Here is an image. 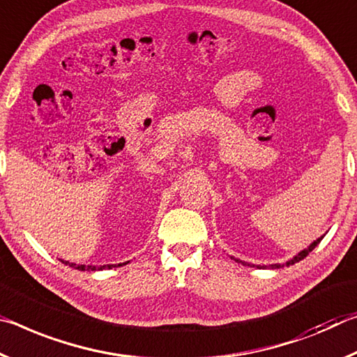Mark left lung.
I'll return each mask as SVG.
<instances>
[{
    "mask_svg": "<svg viewBox=\"0 0 357 357\" xmlns=\"http://www.w3.org/2000/svg\"><path fill=\"white\" fill-rule=\"evenodd\" d=\"M321 238H323V237H321ZM321 238H318V241H314L312 245H310V247H308V248H305V250H303V251H301V253L299 255H296L294 256V258L293 259H291V261H288V262H286V266H291V264H296V262H299L301 259H303V258H307V255L308 253H310V251L314 248V247H317V245L321 242ZM234 259H236V258H234ZM236 261H238V259H236ZM242 262V261H241ZM242 264H245V262H242ZM272 267H282V266H278V264H275V266H272Z\"/></svg>",
    "mask_w": 357,
    "mask_h": 357,
    "instance_id": "obj_1",
    "label": "left lung"
}]
</instances>
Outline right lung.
Here are the masks:
<instances>
[{
  "label": "right lung",
  "instance_id": "obj_1",
  "mask_svg": "<svg viewBox=\"0 0 357 357\" xmlns=\"http://www.w3.org/2000/svg\"><path fill=\"white\" fill-rule=\"evenodd\" d=\"M66 264H68V262H66ZM123 264H126V262H123ZM119 266H121V264H119ZM71 267H74V268H79V271H96V268H98V271H102V268H110V267H112V266H101V267H96V266H75V264H71Z\"/></svg>",
  "mask_w": 357,
  "mask_h": 357
}]
</instances>
